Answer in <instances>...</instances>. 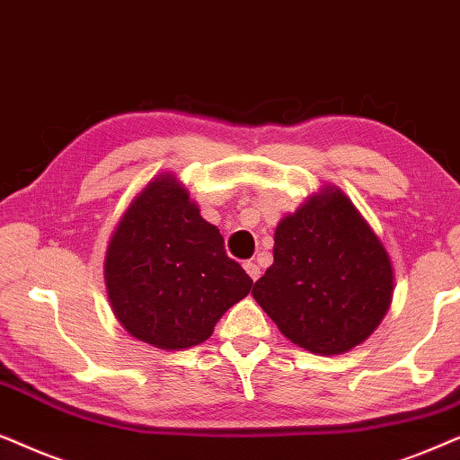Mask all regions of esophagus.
Masks as SVG:
<instances>
[{
  "label": "esophagus",
  "mask_w": 460,
  "mask_h": 460,
  "mask_svg": "<svg viewBox=\"0 0 460 460\" xmlns=\"http://www.w3.org/2000/svg\"><path fill=\"white\" fill-rule=\"evenodd\" d=\"M243 269H246V273L250 275V279H252V281H256V279L261 278V267L256 265V262H252V261L243 262Z\"/></svg>",
  "instance_id": "obj_1"
}]
</instances>
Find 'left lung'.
<instances>
[{
    "mask_svg": "<svg viewBox=\"0 0 460 460\" xmlns=\"http://www.w3.org/2000/svg\"><path fill=\"white\" fill-rule=\"evenodd\" d=\"M252 296L294 345L341 355L383 322L394 267L351 199L328 185L279 220L273 265Z\"/></svg>",
    "mask_w": 460,
    "mask_h": 460,
    "instance_id": "1",
    "label": "left lung"
}]
</instances>
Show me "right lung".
Masks as SVG:
<instances>
[{"label":"right lung","mask_w":460,"mask_h":460,"mask_svg":"<svg viewBox=\"0 0 460 460\" xmlns=\"http://www.w3.org/2000/svg\"><path fill=\"white\" fill-rule=\"evenodd\" d=\"M109 303L134 339L181 351L210 339L252 279L225 252L218 229L174 174H159L130 201L105 256Z\"/></svg>","instance_id":"add662e5"}]
</instances>
